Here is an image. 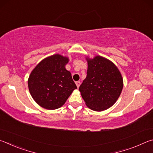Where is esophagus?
I'll use <instances>...</instances> for the list:
<instances>
[{
	"label": "esophagus",
	"instance_id": "34e87169",
	"mask_svg": "<svg viewBox=\"0 0 153 153\" xmlns=\"http://www.w3.org/2000/svg\"><path fill=\"white\" fill-rule=\"evenodd\" d=\"M80 85H81V82H80V81H76V87H78V88L79 87Z\"/></svg>",
	"mask_w": 153,
	"mask_h": 153
}]
</instances>
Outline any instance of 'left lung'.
<instances>
[{
    "instance_id": "8db88e82",
    "label": "left lung",
    "mask_w": 153,
    "mask_h": 153,
    "mask_svg": "<svg viewBox=\"0 0 153 153\" xmlns=\"http://www.w3.org/2000/svg\"><path fill=\"white\" fill-rule=\"evenodd\" d=\"M87 77L79 87L87 106L101 111L111 107L119 98L123 89V79L115 64L100 56L87 58Z\"/></svg>"
}]
</instances>
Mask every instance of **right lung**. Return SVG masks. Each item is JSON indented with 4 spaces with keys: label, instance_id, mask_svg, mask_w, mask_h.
<instances>
[{
    "label": "right lung",
    "instance_id": "add662e5",
    "mask_svg": "<svg viewBox=\"0 0 153 153\" xmlns=\"http://www.w3.org/2000/svg\"><path fill=\"white\" fill-rule=\"evenodd\" d=\"M67 57L54 54L42 60L31 72L28 87L31 97L42 108H60L76 86L71 73L65 68Z\"/></svg>",
    "mask_w": 153,
    "mask_h": 153
}]
</instances>
